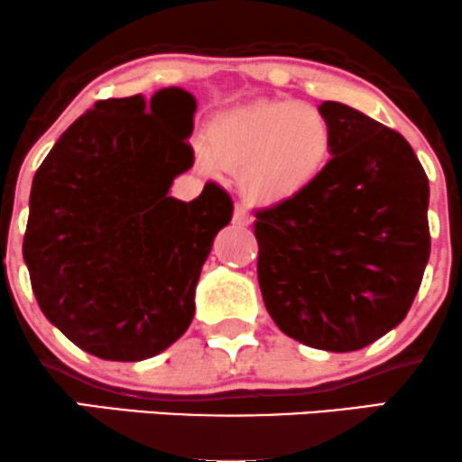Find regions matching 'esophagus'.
Returning <instances> with one entry per match:
<instances>
[{"label": "esophagus", "mask_w": 462, "mask_h": 462, "mask_svg": "<svg viewBox=\"0 0 462 462\" xmlns=\"http://www.w3.org/2000/svg\"><path fill=\"white\" fill-rule=\"evenodd\" d=\"M232 221H235L236 226H249V224H252V215H249V210L245 208V206L236 204L235 206V217H232Z\"/></svg>", "instance_id": "esophagus-1"}]
</instances>
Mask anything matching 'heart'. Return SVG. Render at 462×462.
<instances>
[{"label": "heart", "mask_w": 462, "mask_h": 462, "mask_svg": "<svg viewBox=\"0 0 462 462\" xmlns=\"http://www.w3.org/2000/svg\"><path fill=\"white\" fill-rule=\"evenodd\" d=\"M195 156L210 176L238 171L243 198L273 208L321 182L334 156V130L317 106L256 99L217 115Z\"/></svg>", "instance_id": "obj_1"}]
</instances>
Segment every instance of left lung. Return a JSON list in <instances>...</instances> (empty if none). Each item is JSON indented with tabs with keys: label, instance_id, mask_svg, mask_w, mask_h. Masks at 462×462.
Instances as JSON below:
<instances>
[{
	"label": "left lung",
	"instance_id": "left-lung-1",
	"mask_svg": "<svg viewBox=\"0 0 462 462\" xmlns=\"http://www.w3.org/2000/svg\"><path fill=\"white\" fill-rule=\"evenodd\" d=\"M326 176L304 198L258 210V284L286 337L354 352L404 321L430 256L426 171L400 132L341 102Z\"/></svg>",
	"mask_w": 462,
	"mask_h": 462
}]
</instances>
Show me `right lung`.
Here are the masks:
<instances>
[{
	"instance_id": "right-lung-1",
	"label": "right lung",
	"mask_w": 462,
	"mask_h": 462,
	"mask_svg": "<svg viewBox=\"0 0 462 462\" xmlns=\"http://www.w3.org/2000/svg\"><path fill=\"white\" fill-rule=\"evenodd\" d=\"M198 99L178 87L104 99L62 132L32 180L23 238L43 315L79 349L136 363L178 341L230 195H169L193 167Z\"/></svg>"
}]
</instances>
